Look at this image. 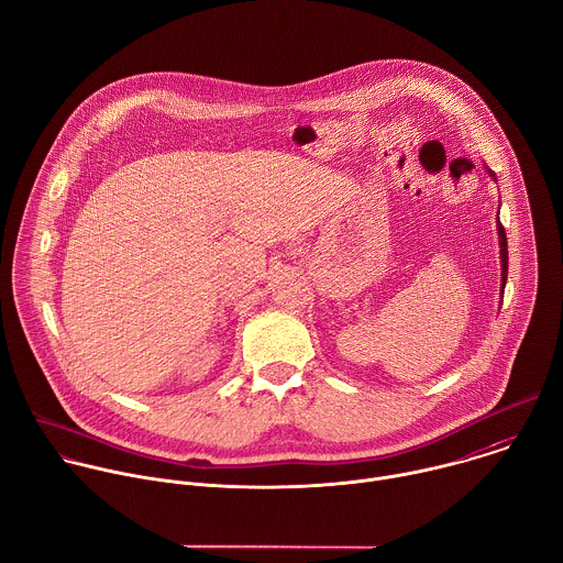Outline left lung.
Listing matches in <instances>:
<instances>
[{
    "instance_id": "left-lung-1",
    "label": "left lung",
    "mask_w": 563,
    "mask_h": 563,
    "mask_svg": "<svg viewBox=\"0 0 563 563\" xmlns=\"http://www.w3.org/2000/svg\"><path fill=\"white\" fill-rule=\"evenodd\" d=\"M499 230V247H501V285H506V276H508V243H506V232H504V225L499 223L497 225ZM504 291V287H501Z\"/></svg>"
}]
</instances>
